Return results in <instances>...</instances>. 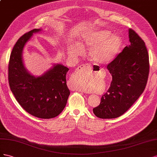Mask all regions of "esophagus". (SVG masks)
Wrapping results in <instances>:
<instances>
[{
    "label": "esophagus",
    "mask_w": 157,
    "mask_h": 157,
    "mask_svg": "<svg viewBox=\"0 0 157 157\" xmlns=\"http://www.w3.org/2000/svg\"><path fill=\"white\" fill-rule=\"evenodd\" d=\"M92 69H93V67L90 64H82L80 66H79L78 68L75 70V73L73 75V77H76L78 75H79V74L83 73L84 71H92ZM78 89V90L82 91L83 93H87V91H86L85 90H82V89H81L80 88H75L74 87V89Z\"/></svg>",
    "instance_id": "obj_1"
}]
</instances>
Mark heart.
<instances>
[{
  "label": "heart",
  "instance_id": "obj_1",
  "mask_svg": "<svg viewBox=\"0 0 157 157\" xmlns=\"http://www.w3.org/2000/svg\"><path fill=\"white\" fill-rule=\"evenodd\" d=\"M112 35L109 30L102 29L84 34L80 41V45L89 49V56L91 61L97 64L109 63L119 52L122 44V39L117 35ZM79 44L72 48L75 55L80 54L83 49ZM82 89H86V85L78 84Z\"/></svg>",
  "mask_w": 157,
  "mask_h": 157
}]
</instances>
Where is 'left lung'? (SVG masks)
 <instances>
[{"label": "left lung", "instance_id": "obj_1", "mask_svg": "<svg viewBox=\"0 0 157 157\" xmlns=\"http://www.w3.org/2000/svg\"><path fill=\"white\" fill-rule=\"evenodd\" d=\"M130 44L107 65L110 87L93 109L98 118H115L124 114L145 90L149 73V54L145 42L132 29H129Z\"/></svg>", "mask_w": 157, "mask_h": 157}]
</instances>
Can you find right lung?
Returning <instances> with one entry per match:
<instances>
[{"mask_svg": "<svg viewBox=\"0 0 157 157\" xmlns=\"http://www.w3.org/2000/svg\"><path fill=\"white\" fill-rule=\"evenodd\" d=\"M41 29H34L19 38L12 48L8 63V83L16 101L27 113L43 119L55 118L64 110L70 95L66 75L69 69L61 64L39 77L26 70L22 51L26 42Z\"/></svg>", "mask_w": 157, "mask_h": 157, "instance_id": "right-lung-1", "label": "right lung"}]
</instances>
